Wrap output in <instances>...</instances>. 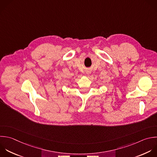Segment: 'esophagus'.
<instances>
[{"label": "esophagus", "instance_id": "34e87169", "mask_svg": "<svg viewBox=\"0 0 157 157\" xmlns=\"http://www.w3.org/2000/svg\"><path fill=\"white\" fill-rule=\"evenodd\" d=\"M87 74H89V73H88V72H87Z\"/></svg>", "mask_w": 157, "mask_h": 157}]
</instances>
